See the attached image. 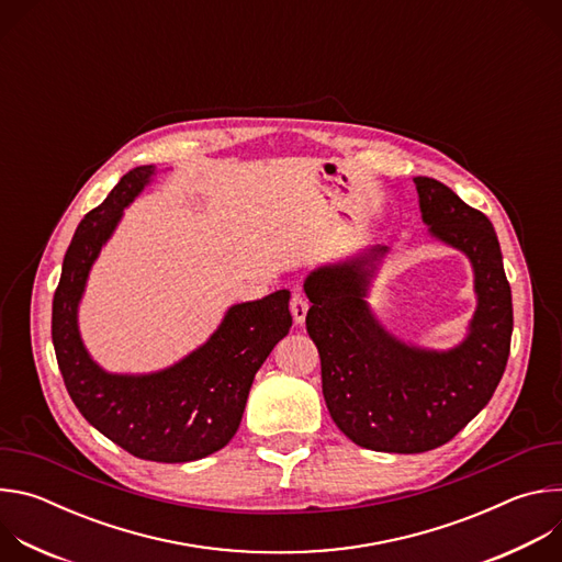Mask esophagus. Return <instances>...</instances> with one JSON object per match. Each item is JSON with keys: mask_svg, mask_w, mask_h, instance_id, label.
I'll return each instance as SVG.
<instances>
[{"mask_svg": "<svg viewBox=\"0 0 562 562\" xmlns=\"http://www.w3.org/2000/svg\"><path fill=\"white\" fill-rule=\"evenodd\" d=\"M306 311H308V300L300 291L293 293V297H291V315H293V323L295 325H304Z\"/></svg>", "mask_w": 562, "mask_h": 562, "instance_id": "esophagus-1", "label": "esophagus"}]
</instances>
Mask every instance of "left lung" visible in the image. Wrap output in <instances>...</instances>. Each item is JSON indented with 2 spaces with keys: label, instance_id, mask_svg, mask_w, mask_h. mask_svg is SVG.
I'll return each instance as SVG.
<instances>
[{
  "label": "left lung",
  "instance_id": "8db88e82",
  "mask_svg": "<svg viewBox=\"0 0 562 562\" xmlns=\"http://www.w3.org/2000/svg\"><path fill=\"white\" fill-rule=\"evenodd\" d=\"M414 182L429 233L473 267L477 306L458 347L420 349L378 323L364 297L386 247L319 267L304 280L306 331L323 364L327 409L349 440L386 453H423L464 429L505 373L514 329L512 289L490 217L434 178Z\"/></svg>",
  "mask_w": 562,
  "mask_h": 562
}]
</instances>
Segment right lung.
<instances>
[{
    "instance_id": "1",
    "label": "right lung",
    "mask_w": 562,
    "mask_h": 562,
    "mask_svg": "<svg viewBox=\"0 0 562 562\" xmlns=\"http://www.w3.org/2000/svg\"><path fill=\"white\" fill-rule=\"evenodd\" d=\"M153 176L155 167L128 171L79 222L53 297V347L68 395L100 434L142 460L191 462L220 451L235 436L258 369L291 329V293L280 289L233 304L200 349L165 371H104L79 336L77 306L124 209Z\"/></svg>"
}]
</instances>
